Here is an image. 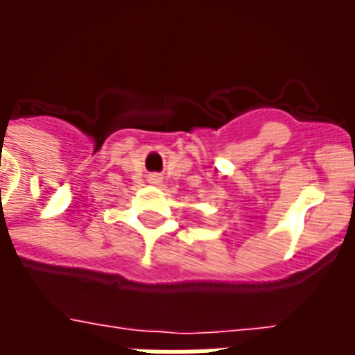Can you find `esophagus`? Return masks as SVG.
Returning a JSON list of instances; mask_svg holds the SVG:
<instances>
[{"mask_svg": "<svg viewBox=\"0 0 355 355\" xmlns=\"http://www.w3.org/2000/svg\"><path fill=\"white\" fill-rule=\"evenodd\" d=\"M154 180H155V178H154Z\"/></svg>", "mask_w": 355, "mask_h": 355, "instance_id": "obj_1", "label": "esophagus"}]
</instances>
